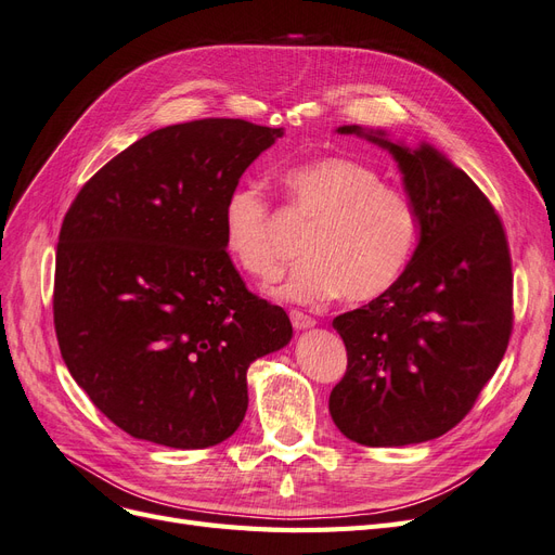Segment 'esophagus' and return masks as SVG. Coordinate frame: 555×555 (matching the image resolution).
Wrapping results in <instances>:
<instances>
[{"label": "esophagus", "mask_w": 555, "mask_h": 555, "mask_svg": "<svg viewBox=\"0 0 555 555\" xmlns=\"http://www.w3.org/2000/svg\"><path fill=\"white\" fill-rule=\"evenodd\" d=\"M289 319H292V326L296 331H308V328L314 326V319L310 314H306V312H300V310H292Z\"/></svg>", "instance_id": "1"}]
</instances>
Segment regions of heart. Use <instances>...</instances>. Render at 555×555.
I'll return each mask as SVG.
<instances>
[{
    "mask_svg": "<svg viewBox=\"0 0 555 555\" xmlns=\"http://www.w3.org/2000/svg\"><path fill=\"white\" fill-rule=\"evenodd\" d=\"M294 210L312 222L298 261L275 294L294 304L343 296L363 304L389 292L405 273L418 238L412 201L384 184L363 162L319 157L280 173ZM222 241L229 257L259 280H273L282 266L271 201L255 182L233 188L222 206Z\"/></svg>",
    "mask_w": 555,
    "mask_h": 555,
    "instance_id": "1",
    "label": "heart"
}]
</instances>
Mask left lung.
I'll return each instance as SVG.
<instances>
[{
    "instance_id": "8db88e82",
    "label": "left lung",
    "mask_w": 555,
    "mask_h": 555,
    "mask_svg": "<svg viewBox=\"0 0 555 555\" xmlns=\"http://www.w3.org/2000/svg\"><path fill=\"white\" fill-rule=\"evenodd\" d=\"M389 153L418 215L405 273L371 304L333 319L347 373L328 412L365 447L435 440L473 410L512 333V261L489 198L438 147L343 125Z\"/></svg>"
}]
</instances>
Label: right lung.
<instances>
[{
    "instance_id": "obj_1",
    "label": "right lung",
    "mask_w": 555,
    "mask_h": 555,
    "mask_svg": "<svg viewBox=\"0 0 555 555\" xmlns=\"http://www.w3.org/2000/svg\"><path fill=\"white\" fill-rule=\"evenodd\" d=\"M284 133L229 117L162 127L96 171L66 212L53 314L62 359L131 438L206 449L238 430L247 367L292 340L245 289L222 206Z\"/></svg>"
}]
</instances>
